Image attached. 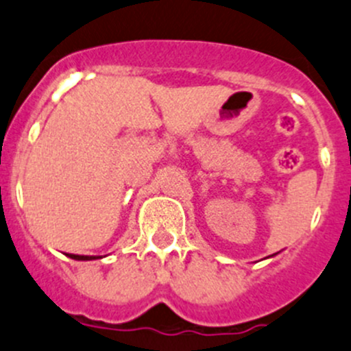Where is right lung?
<instances>
[{
	"label": "right lung",
	"instance_id": "right-lung-1",
	"mask_svg": "<svg viewBox=\"0 0 351 351\" xmlns=\"http://www.w3.org/2000/svg\"><path fill=\"white\" fill-rule=\"evenodd\" d=\"M68 257L75 258V261H94V258H99V255H75V254H68Z\"/></svg>",
	"mask_w": 351,
	"mask_h": 351
}]
</instances>
